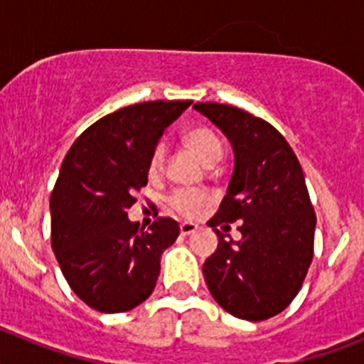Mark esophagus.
Returning <instances> with one entry per match:
<instances>
[{"label":"esophagus","instance_id":"34e87169","mask_svg":"<svg viewBox=\"0 0 364 364\" xmlns=\"http://www.w3.org/2000/svg\"><path fill=\"white\" fill-rule=\"evenodd\" d=\"M198 230V226L197 224H193V222H182V224H180V233L184 235H191V233H195V231Z\"/></svg>","mask_w":364,"mask_h":364}]
</instances>
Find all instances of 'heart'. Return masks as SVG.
<instances>
[{
	"mask_svg": "<svg viewBox=\"0 0 364 364\" xmlns=\"http://www.w3.org/2000/svg\"><path fill=\"white\" fill-rule=\"evenodd\" d=\"M186 144H188L189 149L197 154L198 159L205 164V166H213L218 160L222 159V144L218 140L217 134L211 129H205V127H197V129H191L186 134ZM164 162H166V146L162 142L156 144V147L151 153L149 159V173L151 175H159L164 169ZM208 195L198 191H186V189H180L175 191L169 197V205L176 213L184 215V217H195L202 211L205 204H208Z\"/></svg>",
	"mask_w": 364,
	"mask_h": 364,
	"instance_id": "obj_1",
	"label": "heart"
}]
</instances>
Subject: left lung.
<instances>
[{"label": "left lung", "mask_w": 364, "mask_h": 364, "mask_svg": "<svg viewBox=\"0 0 364 364\" xmlns=\"http://www.w3.org/2000/svg\"><path fill=\"white\" fill-rule=\"evenodd\" d=\"M193 109L224 133L235 156L226 197L208 224L239 220L242 233L233 240L215 230L218 246L202 266L205 284L228 314L269 319L294 301L314 259L315 213L302 167L262 118L213 102Z\"/></svg>", "instance_id": "1"}]
</instances>
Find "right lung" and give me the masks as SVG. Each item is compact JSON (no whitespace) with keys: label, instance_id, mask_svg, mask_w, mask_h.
I'll use <instances>...</instances> for the list:
<instances>
[{"label":"right lung","instance_id":"right-lung-1","mask_svg":"<svg viewBox=\"0 0 364 364\" xmlns=\"http://www.w3.org/2000/svg\"><path fill=\"white\" fill-rule=\"evenodd\" d=\"M189 105L156 100L118 109L83 131L63 160L50 195L53 250L74 294L95 310L129 311L153 294L160 257L180 228L159 217L138 230L127 210L147 184L164 131Z\"/></svg>","mask_w":364,"mask_h":364}]
</instances>
